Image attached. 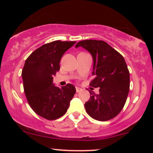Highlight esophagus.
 <instances>
[{
  "mask_svg": "<svg viewBox=\"0 0 153 153\" xmlns=\"http://www.w3.org/2000/svg\"><path fill=\"white\" fill-rule=\"evenodd\" d=\"M82 89L81 88H78V87H76V92L77 93H79L80 92V91H81Z\"/></svg>",
  "mask_w": 153,
  "mask_h": 153,
  "instance_id": "1",
  "label": "esophagus"
}]
</instances>
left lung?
<instances>
[{"instance_id":"1","label":"left lung","mask_w":153,"mask_h":153,"mask_svg":"<svg viewBox=\"0 0 153 153\" xmlns=\"http://www.w3.org/2000/svg\"><path fill=\"white\" fill-rule=\"evenodd\" d=\"M83 47L94 59V78L90 86L100 88L99 94L89 91L90 99L85 111L93 119L101 122L114 118L122 110L129 91V72L123 56L102 40H82L75 48Z\"/></svg>"}]
</instances>
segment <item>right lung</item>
<instances>
[{"label":"right lung","instance_id":"add662e5","mask_svg":"<svg viewBox=\"0 0 153 153\" xmlns=\"http://www.w3.org/2000/svg\"><path fill=\"white\" fill-rule=\"evenodd\" d=\"M76 42L60 40L45 44L26 59L22 76L26 99L36 114L48 120L62 117L75 94L72 84L55 86L53 76L59 71L62 55Z\"/></svg>","mask_w":153,"mask_h":153}]
</instances>
